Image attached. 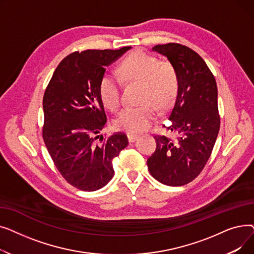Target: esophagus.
Segmentation results:
<instances>
[{
  "instance_id": "obj_1",
  "label": "esophagus",
  "mask_w": 254,
  "mask_h": 254,
  "mask_svg": "<svg viewBox=\"0 0 254 254\" xmlns=\"http://www.w3.org/2000/svg\"><path fill=\"white\" fill-rule=\"evenodd\" d=\"M138 135L136 134H127V140L128 142H135L138 139Z\"/></svg>"
}]
</instances>
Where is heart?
Here are the masks:
<instances>
[{"label":"heart","instance_id":"b5f03b06","mask_svg":"<svg viewBox=\"0 0 254 254\" xmlns=\"http://www.w3.org/2000/svg\"><path fill=\"white\" fill-rule=\"evenodd\" d=\"M120 74L127 81L141 82L140 106L127 107L115 118V127L129 132L148 129L157 113V107L165 109L174 100L178 90V74L170 62L158 61L155 57L138 50L120 64ZM100 96L107 108L115 111L122 103L120 81L113 74L106 73L100 81Z\"/></svg>","mask_w":254,"mask_h":254}]
</instances>
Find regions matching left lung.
<instances>
[{
    "label": "left lung",
    "mask_w": 254,
    "mask_h": 254,
    "mask_svg": "<svg viewBox=\"0 0 254 254\" xmlns=\"http://www.w3.org/2000/svg\"><path fill=\"white\" fill-rule=\"evenodd\" d=\"M152 51L165 56L178 74V90L167 129L171 140L155 136L156 149L147 159L154 179L169 186L192 181L204 169L219 131L217 85L204 60L195 51L177 43L155 45ZM165 127V126H164Z\"/></svg>",
    "instance_id": "8db88e82"
}]
</instances>
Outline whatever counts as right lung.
<instances>
[{"label":"right lung","mask_w":254,"mask_h":254,"mask_svg":"<svg viewBox=\"0 0 254 254\" xmlns=\"http://www.w3.org/2000/svg\"><path fill=\"white\" fill-rule=\"evenodd\" d=\"M85 50L64 58L43 98V139L62 176L83 191L98 190L113 175V158L128 142L123 132L97 141L107 125L100 96L106 68L129 50Z\"/></svg>","instance_id":"add662e5"}]
</instances>
